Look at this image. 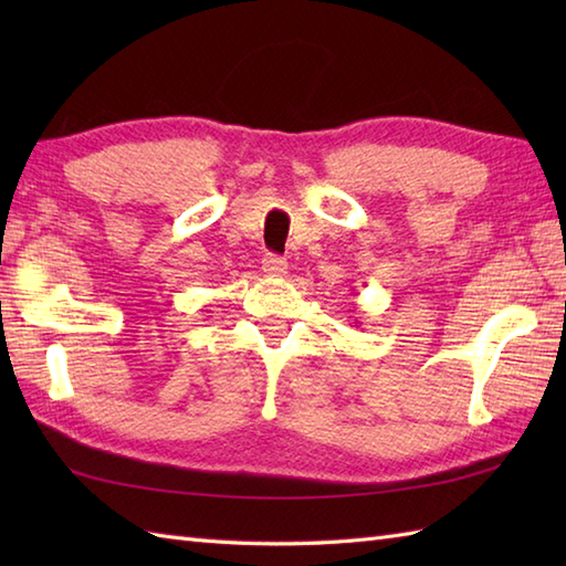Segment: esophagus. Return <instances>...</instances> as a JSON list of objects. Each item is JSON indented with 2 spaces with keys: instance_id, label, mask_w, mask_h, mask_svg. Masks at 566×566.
I'll return each instance as SVG.
<instances>
[{
  "instance_id": "obj_1",
  "label": "esophagus",
  "mask_w": 566,
  "mask_h": 566,
  "mask_svg": "<svg viewBox=\"0 0 566 566\" xmlns=\"http://www.w3.org/2000/svg\"><path fill=\"white\" fill-rule=\"evenodd\" d=\"M262 272L268 276H282V274H286V262L280 255H264Z\"/></svg>"
}]
</instances>
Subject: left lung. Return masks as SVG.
<instances>
[{"instance_id":"8db88e82","label":"left lung","mask_w":566,"mask_h":566,"mask_svg":"<svg viewBox=\"0 0 566 566\" xmlns=\"http://www.w3.org/2000/svg\"><path fill=\"white\" fill-rule=\"evenodd\" d=\"M355 323H357V321H355Z\"/></svg>"}]
</instances>
